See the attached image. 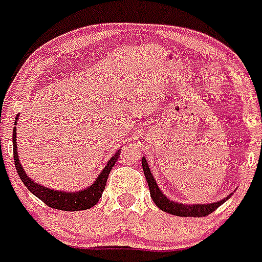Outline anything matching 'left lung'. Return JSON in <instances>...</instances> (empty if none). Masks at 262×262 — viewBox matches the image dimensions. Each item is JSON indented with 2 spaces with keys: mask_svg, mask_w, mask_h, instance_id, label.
Instances as JSON below:
<instances>
[{
  "mask_svg": "<svg viewBox=\"0 0 262 262\" xmlns=\"http://www.w3.org/2000/svg\"><path fill=\"white\" fill-rule=\"evenodd\" d=\"M142 165L143 170H144V176L145 178H147L148 186H149V193H151L152 200H154V202L156 203V206L160 210H163V211L168 212V214L177 215V216H206V215L214 212L219 206L223 205V203L228 200V198H226V200H222L219 201V202L210 203V205H207V203H206V205H184V203L173 202V201L168 200L159 189L156 181H155L154 176L151 174V170L148 168L147 160L142 159Z\"/></svg>",
  "mask_w": 262,
  "mask_h": 262,
  "instance_id": "obj_1",
  "label": "left lung"
}]
</instances>
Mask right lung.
I'll use <instances>...</instances> for the list:
<instances>
[{
  "mask_svg": "<svg viewBox=\"0 0 262 262\" xmlns=\"http://www.w3.org/2000/svg\"><path fill=\"white\" fill-rule=\"evenodd\" d=\"M18 118H15L17 122ZM13 154H14V164L17 168V173L22 182L26 185V187L31 191L34 195H36L40 201L46 203L48 207L57 210H64V211H80V210H88L90 207H93L97 205L99 198L102 196L103 190H105L106 181H107L108 173L114 166L115 161L119 157V151L115 152V155L110 159L107 165L103 168L101 174L97 177L96 182L88 189H84L81 191H76V193H68V191H59L53 190V189H48V187L41 186V185L36 184V182L31 181L27 174L23 170L22 165L18 159V151H17V138H15V127L13 129Z\"/></svg>",
  "mask_w": 262,
  "mask_h": 262,
  "instance_id": "obj_1",
  "label": "right lung"
}]
</instances>
